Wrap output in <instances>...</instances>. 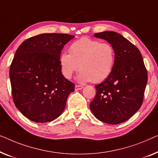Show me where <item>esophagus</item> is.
<instances>
[{
  "label": "esophagus",
  "instance_id": "1",
  "mask_svg": "<svg viewBox=\"0 0 158 158\" xmlns=\"http://www.w3.org/2000/svg\"><path fill=\"white\" fill-rule=\"evenodd\" d=\"M83 89V86H81V85H75V90L76 91H78V90H81Z\"/></svg>",
  "mask_w": 158,
  "mask_h": 158
}]
</instances>
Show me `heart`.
Listing matches in <instances>:
<instances>
[{
  "mask_svg": "<svg viewBox=\"0 0 158 158\" xmlns=\"http://www.w3.org/2000/svg\"><path fill=\"white\" fill-rule=\"evenodd\" d=\"M114 61L115 52L111 44L89 38L74 41L70 46L69 54L64 52L59 57L63 76L71 79L79 68L77 79L80 82L102 81L112 72Z\"/></svg>",
  "mask_w": 158,
  "mask_h": 158,
  "instance_id": "obj_1",
  "label": "heart"
}]
</instances>
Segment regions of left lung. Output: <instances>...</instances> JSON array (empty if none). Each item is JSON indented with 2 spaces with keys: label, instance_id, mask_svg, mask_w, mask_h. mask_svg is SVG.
I'll return each instance as SVG.
<instances>
[{
  "label": "left lung",
  "instance_id": "left-lung-1",
  "mask_svg": "<svg viewBox=\"0 0 158 158\" xmlns=\"http://www.w3.org/2000/svg\"><path fill=\"white\" fill-rule=\"evenodd\" d=\"M94 37L108 41L115 52L112 72L95 86L96 96L90 103L95 117L103 123L117 124L132 117L143 104L148 72L138 48L121 34L104 31Z\"/></svg>",
  "mask_w": 158,
  "mask_h": 158
}]
</instances>
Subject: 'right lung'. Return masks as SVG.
<instances>
[{"label":"right lung","instance_id":"right-lung-1","mask_svg":"<svg viewBox=\"0 0 158 158\" xmlns=\"http://www.w3.org/2000/svg\"><path fill=\"white\" fill-rule=\"evenodd\" d=\"M74 35L43 34L24 41L15 52L9 76L14 104L35 123L59 117L74 84L61 74L59 57Z\"/></svg>","mask_w":158,"mask_h":158}]
</instances>
